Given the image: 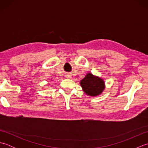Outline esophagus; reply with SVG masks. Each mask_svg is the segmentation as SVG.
Returning a JSON list of instances; mask_svg holds the SVG:
<instances>
[{
  "instance_id": "34e87169",
  "label": "esophagus",
  "mask_w": 148,
  "mask_h": 148,
  "mask_svg": "<svg viewBox=\"0 0 148 148\" xmlns=\"http://www.w3.org/2000/svg\"><path fill=\"white\" fill-rule=\"evenodd\" d=\"M66 77H67V78H71V75L70 74H66Z\"/></svg>"
}]
</instances>
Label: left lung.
<instances>
[{
	"label": "left lung",
	"mask_w": 148,
	"mask_h": 148,
	"mask_svg": "<svg viewBox=\"0 0 148 148\" xmlns=\"http://www.w3.org/2000/svg\"><path fill=\"white\" fill-rule=\"evenodd\" d=\"M80 84L84 92L90 96L99 95L104 89L103 81L91 73L87 74L85 77L81 81Z\"/></svg>",
	"instance_id": "left-lung-1"
}]
</instances>
